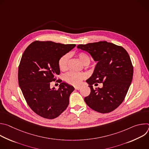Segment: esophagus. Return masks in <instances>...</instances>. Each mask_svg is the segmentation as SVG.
I'll list each match as a JSON object with an SVG mask.
<instances>
[{
    "mask_svg": "<svg viewBox=\"0 0 149 149\" xmlns=\"http://www.w3.org/2000/svg\"><path fill=\"white\" fill-rule=\"evenodd\" d=\"M74 88H75V90H78L81 89V86H75Z\"/></svg>",
    "mask_w": 149,
    "mask_h": 149,
    "instance_id": "34e87169",
    "label": "esophagus"
}]
</instances>
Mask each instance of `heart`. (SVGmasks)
<instances>
[{
  "label": "heart",
  "instance_id": "heart-1",
  "mask_svg": "<svg viewBox=\"0 0 149 149\" xmlns=\"http://www.w3.org/2000/svg\"><path fill=\"white\" fill-rule=\"evenodd\" d=\"M78 57L83 64L88 65L90 63V56L86 53L80 52L78 54ZM68 59L69 55L68 54H65L62 56L59 60L58 65L61 70L65 71L68 68ZM84 75L81 73L75 72H70L67 74L65 75V81L72 85H78L79 84L82 80L84 79Z\"/></svg>",
  "mask_w": 149,
  "mask_h": 149
}]
</instances>
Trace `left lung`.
Returning a JSON list of instances; mask_svg holds the SVG:
<instances>
[{"instance_id": "1", "label": "left lung", "mask_w": 149, "mask_h": 149, "mask_svg": "<svg viewBox=\"0 0 149 149\" xmlns=\"http://www.w3.org/2000/svg\"><path fill=\"white\" fill-rule=\"evenodd\" d=\"M78 49L88 52L97 62L92 75L87 79L90 94L84 101L93 110L110 113L123 101L130 86L133 67L130 56L124 48L107 41L78 45ZM102 83V88L92 85Z\"/></svg>"}]
</instances>
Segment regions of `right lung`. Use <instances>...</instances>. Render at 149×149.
<instances>
[{
    "mask_svg": "<svg viewBox=\"0 0 149 149\" xmlns=\"http://www.w3.org/2000/svg\"><path fill=\"white\" fill-rule=\"evenodd\" d=\"M75 46L35 41L22 56L18 70L19 87L30 108L40 117L55 118L68 107L74 87L61 82L56 90L55 87L51 88L50 84L60 73L59 59Z\"/></svg>",
    "mask_w": 149,
    "mask_h": 149,
    "instance_id": "add662e5",
    "label": "right lung"
}]
</instances>
